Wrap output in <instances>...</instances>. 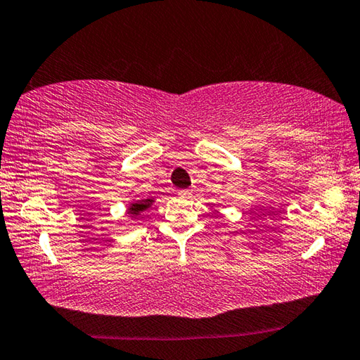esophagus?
Masks as SVG:
<instances>
[{"label": "esophagus", "mask_w": 360, "mask_h": 360, "mask_svg": "<svg viewBox=\"0 0 360 360\" xmlns=\"http://www.w3.org/2000/svg\"><path fill=\"white\" fill-rule=\"evenodd\" d=\"M178 195H179V197L188 198L192 195V191H191V188H181V191H178Z\"/></svg>", "instance_id": "esophagus-1"}]
</instances>
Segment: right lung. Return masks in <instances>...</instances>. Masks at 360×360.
<instances>
[{
    "instance_id": "add662e5",
    "label": "right lung",
    "mask_w": 360,
    "mask_h": 360,
    "mask_svg": "<svg viewBox=\"0 0 360 360\" xmlns=\"http://www.w3.org/2000/svg\"><path fill=\"white\" fill-rule=\"evenodd\" d=\"M154 203V198H144V200H138V202L131 203L127 210V214H130L131 219H136L143 211H146L149 206Z\"/></svg>"
}]
</instances>
